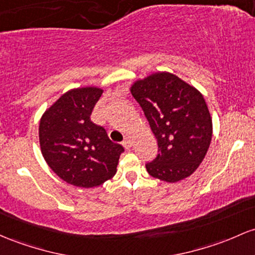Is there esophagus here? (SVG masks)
Masks as SVG:
<instances>
[{
	"label": "esophagus",
	"instance_id": "1",
	"mask_svg": "<svg viewBox=\"0 0 255 255\" xmlns=\"http://www.w3.org/2000/svg\"><path fill=\"white\" fill-rule=\"evenodd\" d=\"M123 146L126 147L127 150H129L130 147H132V139L129 138V136H127V138H125V140H123Z\"/></svg>",
	"mask_w": 255,
	"mask_h": 255
}]
</instances>
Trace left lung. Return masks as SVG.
Masks as SVG:
<instances>
[{"instance_id": "obj_1", "label": "left lung", "mask_w": 255, "mask_h": 255, "mask_svg": "<svg viewBox=\"0 0 255 255\" xmlns=\"http://www.w3.org/2000/svg\"><path fill=\"white\" fill-rule=\"evenodd\" d=\"M130 93L157 139L158 155L146 163L151 177L177 183L192 174L205 158L213 123L201 92L170 72L138 80Z\"/></svg>"}]
</instances>
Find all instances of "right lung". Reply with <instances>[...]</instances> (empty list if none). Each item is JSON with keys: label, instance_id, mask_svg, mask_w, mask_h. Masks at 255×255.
<instances>
[{"label": "right lung", "instance_id": "obj_1", "mask_svg": "<svg viewBox=\"0 0 255 255\" xmlns=\"http://www.w3.org/2000/svg\"><path fill=\"white\" fill-rule=\"evenodd\" d=\"M103 89L74 88L42 115L38 138L43 158L66 183L78 187L99 186L116 174L123 147L91 121Z\"/></svg>", "mask_w": 255, "mask_h": 255}]
</instances>
